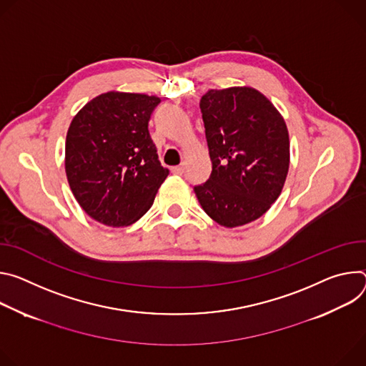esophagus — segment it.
I'll list each match as a JSON object with an SVG mask.
<instances>
[{"label": "esophagus", "instance_id": "1", "mask_svg": "<svg viewBox=\"0 0 366 366\" xmlns=\"http://www.w3.org/2000/svg\"><path fill=\"white\" fill-rule=\"evenodd\" d=\"M183 166H176V167H173L172 169V172L174 173V174H177V176H180V174H183Z\"/></svg>", "mask_w": 366, "mask_h": 366}]
</instances>
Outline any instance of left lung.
I'll return each mask as SVG.
<instances>
[{"label":"left lung","instance_id":"left-lung-1","mask_svg":"<svg viewBox=\"0 0 366 366\" xmlns=\"http://www.w3.org/2000/svg\"><path fill=\"white\" fill-rule=\"evenodd\" d=\"M200 112L212 161L199 204L225 228L250 224L279 197L290 170V134L279 110L253 87L208 90Z\"/></svg>","mask_w":366,"mask_h":366}]
</instances>
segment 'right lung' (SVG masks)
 Instances as JSON below:
<instances>
[{
  "instance_id": "obj_1",
  "label": "right lung",
  "mask_w": 366,
  "mask_h": 366,
  "mask_svg": "<svg viewBox=\"0 0 366 366\" xmlns=\"http://www.w3.org/2000/svg\"><path fill=\"white\" fill-rule=\"evenodd\" d=\"M157 96L107 92L72 119L65 173L74 197L97 222L119 228L144 217L169 176L158 161L148 122Z\"/></svg>"
}]
</instances>
